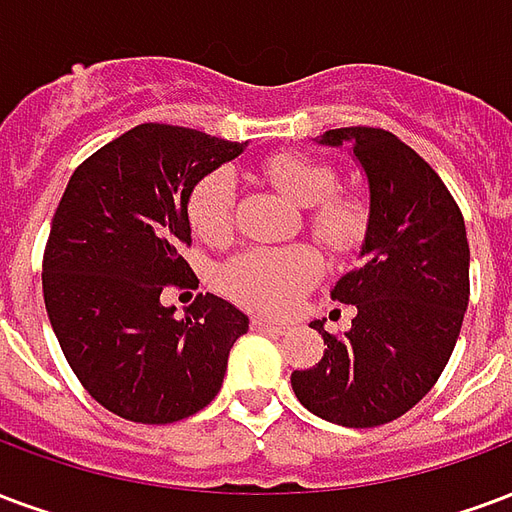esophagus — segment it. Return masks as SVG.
I'll return each instance as SVG.
<instances>
[{"mask_svg":"<svg viewBox=\"0 0 512 512\" xmlns=\"http://www.w3.org/2000/svg\"><path fill=\"white\" fill-rule=\"evenodd\" d=\"M252 328H255V331L276 333V336H279V333H285L287 328H290V325H287V323H276V320H268V317H255V320H252Z\"/></svg>","mask_w":512,"mask_h":512,"instance_id":"1","label":"esophagus"}]
</instances>
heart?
I'll return each mask as SVG.
<instances>
[{
  "instance_id": "obj_1",
  "label": "heart",
  "mask_w": 512,
  "mask_h": 512,
  "mask_svg": "<svg viewBox=\"0 0 512 512\" xmlns=\"http://www.w3.org/2000/svg\"><path fill=\"white\" fill-rule=\"evenodd\" d=\"M263 173L282 195L304 206L309 236L333 257H350L369 236V206L339 189L331 162L309 151L287 149L263 162ZM236 179L227 168L208 170L187 195V222L195 236L222 244L233 233ZM323 263L312 246H255L230 257L219 271V287L236 304L255 312H285L306 287L320 279Z\"/></svg>"
}]
</instances>
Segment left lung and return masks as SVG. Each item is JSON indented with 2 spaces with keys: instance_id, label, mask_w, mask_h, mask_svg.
Returning <instances> with one entry per match:
<instances>
[{
  "instance_id": "obj_1",
  "label": "left lung",
  "mask_w": 512,
  "mask_h": 512,
  "mask_svg": "<svg viewBox=\"0 0 512 512\" xmlns=\"http://www.w3.org/2000/svg\"><path fill=\"white\" fill-rule=\"evenodd\" d=\"M344 140L372 195L363 263L331 290L355 317L347 333L314 320L328 350L290 382L317 418L372 429L412 410L448 366L469 304V244L461 208L418 151L380 127L323 135Z\"/></svg>"
}]
</instances>
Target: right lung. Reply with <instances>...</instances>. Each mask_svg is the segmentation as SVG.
<instances>
[{"mask_svg":"<svg viewBox=\"0 0 512 512\" xmlns=\"http://www.w3.org/2000/svg\"><path fill=\"white\" fill-rule=\"evenodd\" d=\"M244 143L173 124H138L83 160L64 189L43 252L48 320L97 404L132 423H173L222 388L227 352L249 320L200 293L181 320L165 287L195 282L192 184Z\"/></svg>","mask_w":512,"mask_h":512,"instance_id":"obj_1","label":"right lung"}]
</instances>
